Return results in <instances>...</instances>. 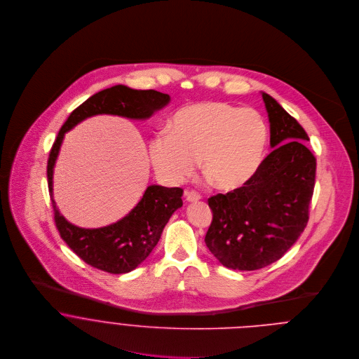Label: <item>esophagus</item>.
Segmentation results:
<instances>
[{"mask_svg":"<svg viewBox=\"0 0 359 359\" xmlns=\"http://www.w3.org/2000/svg\"><path fill=\"white\" fill-rule=\"evenodd\" d=\"M184 196L188 202H198L201 199V194L194 191V189H185L184 191Z\"/></svg>","mask_w":359,"mask_h":359,"instance_id":"1","label":"esophagus"}]
</instances>
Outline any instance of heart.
<instances>
[{"mask_svg": "<svg viewBox=\"0 0 359 359\" xmlns=\"http://www.w3.org/2000/svg\"><path fill=\"white\" fill-rule=\"evenodd\" d=\"M268 124L250 107L199 102L178 110L171 131H158L149 144L156 172L180 182L202 158L210 181L222 191L248 185L258 172L268 145Z\"/></svg>", "mask_w": 359, "mask_h": 359, "instance_id": "1", "label": "heart"}]
</instances>
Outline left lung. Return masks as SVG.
Returning <instances> with one entry per match:
<instances>
[{
  "label": "left lung",
  "instance_id": "obj_1",
  "mask_svg": "<svg viewBox=\"0 0 359 359\" xmlns=\"http://www.w3.org/2000/svg\"><path fill=\"white\" fill-rule=\"evenodd\" d=\"M271 123L268 154L245 187L208 198L212 221L205 246L224 266L255 271L282 258L309 218L316 158L306 130L271 95L262 93Z\"/></svg>",
  "mask_w": 359,
  "mask_h": 359
}]
</instances>
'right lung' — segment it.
Instances as JSON below:
<instances>
[{"label":"right lung","mask_w":359,"mask_h":359,"mask_svg":"<svg viewBox=\"0 0 359 359\" xmlns=\"http://www.w3.org/2000/svg\"><path fill=\"white\" fill-rule=\"evenodd\" d=\"M170 102L167 94L154 90H133L126 86L106 88L76 107L52 145L47 177L52 196L53 164L66 131L94 114H118L128 118H148ZM181 188L151 185L141 202L120 221L97 229L70 224L52 201L55 225L66 245L88 265L110 273H127L152 253L172 212L182 205Z\"/></svg>","instance_id":"obj_1"}]
</instances>
